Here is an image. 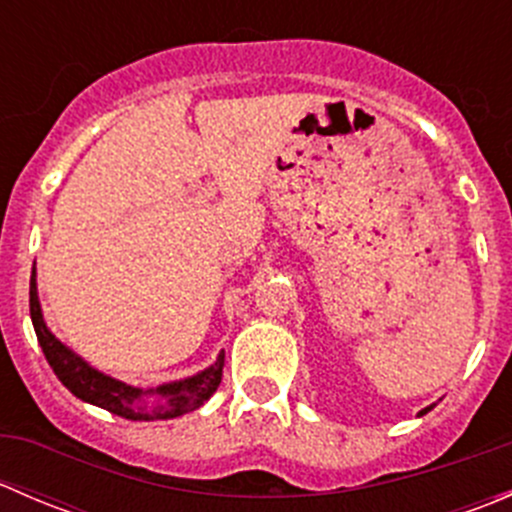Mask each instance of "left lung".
Wrapping results in <instances>:
<instances>
[{
  "mask_svg": "<svg viewBox=\"0 0 512 512\" xmlns=\"http://www.w3.org/2000/svg\"><path fill=\"white\" fill-rule=\"evenodd\" d=\"M426 411H428V409H423V411H421V414H426Z\"/></svg>",
  "mask_w": 512,
  "mask_h": 512,
  "instance_id": "8db88e82",
  "label": "left lung"
}]
</instances>
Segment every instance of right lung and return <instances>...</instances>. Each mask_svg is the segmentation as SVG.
I'll return each instance as SVG.
<instances>
[{"instance_id":"add662e5","label":"right lung","mask_w":512,"mask_h":512,"mask_svg":"<svg viewBox=\"0 0 512 512\" xmlns=\"http://www.w3.org/2000/svg\"><path fill=\"white\" fill-rule=\"evenodd\" d=\"M29 312H32L34 332L41 344V352H44L46 361L54 369V374L59 376L61 384L71 394L79 396L81 401L101 406V409L111 411V414L128 418V421H165V418H178L188 414V411L200 409L218 391L220 379H223L225 354H220L210 369L200 371V374L190 376V379L173 381V384L158 386V389L151 391L133 389V386L123 384V381L98 374L96 369H91L84 359H79L71 349H66L46 329L44 317H41L39 297H36L34 275L32 282H29ZM146 395H158L161 401L158 405L146 407L142 404Z\"/></svg>"}]
</instances>
